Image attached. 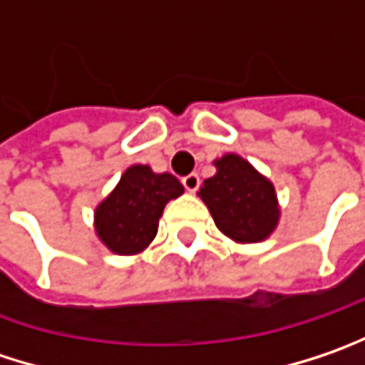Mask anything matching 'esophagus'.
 Masks as SVG:
<instances>
[{
    "instance_id": "1",
    "label": "esophagus",
    "mask_w": 365,
    "mask_h": 365,
    "mask_svg": "<svg viewBox=\"0 0 365 365\" xmlns=\"http://www.w3.org/2000/svg\"><path fill=\"white\" fill-rule=\"evenodd\" d=\"M183 187L190 192V194H194L196 190H198V185H200V178L196 175V173H190V175H185L182 180Z\"/></svg>"
}]
</instances>
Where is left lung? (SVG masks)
Returning <instances> with one entry per match:
<instances>
[{
	"mask_svg": "<svg viewBox=\"0 0 365 365\" xmlns=\"http://www.w3.org/2000/svg\"><path fill=\"white\" fill-rule=\"evenodd\" d=\"M217 173L204 180L198 196L217 229L235 244L268 240L281 219L274 183L235 153L212 161Z\"/></svg>",
	"mask_w": 365,
	"mask_h": 365,
	"instance_id": "left-lung-1",
	"label": "left lung"
}]
</instances>
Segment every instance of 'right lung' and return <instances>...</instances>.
<instances>
[{
    "instance_id": "1",
    "label": "right lung",
    "mask_w": 365,
    "mask_h": 365,
    "mask_svg": "<svg viewBox=\"0 0 365 365\" xmlns=\"http://www.w3.org/2000/svg\"><path fill=\"white\" fill-rule=\"evenodd\" d=\"M183 194L171 173H155L148 165H132L118 185L95 208V233L118 256L144 252L159 231V219L169 200Z\"/></svg>"
}]
</instances>
